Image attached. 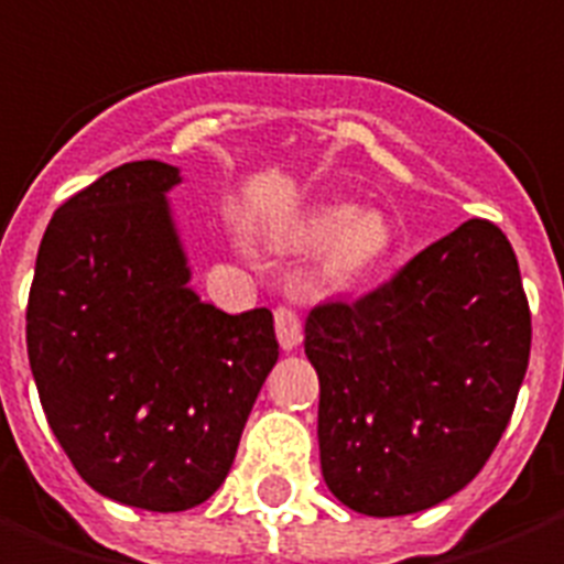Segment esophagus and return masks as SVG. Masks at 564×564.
<instances>
[{"mask_svg": "<svg viewBox=\"0 0 564 564\" xmlns=\"http://www.w3.org/2000/svg\"><path fill=\"white\" fill-rule=\"evenodd\" d=\"M274 332H278V340H281V349H295L302 344V319L295 314L293 307H278L274 311Z\"/></svg>", "mask_w": 564, "mask_h": 564, "instance_id": "esophagus-1", "label": "esophagus"}]
</instances>
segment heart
Instances as JSON below:
<instances>
[{
    "instance_id": "obj_1",
    "label": "heart",
    "mask_w": 564,
    "mask_h": 564,
    "mask_svg": "<svg viewBox=\"0 0 564 564\" xmlns=\"http://www.w3.org/2000/svg\"><path fill=\"white\" fill-rule=\"evenodd\" d=\"M290 245L299 250H319L328 245V274L337 283H352L386 260L391 229L377 212L352 215L349 206H325L290 232Z\"/></svg>"
}]
</instances>
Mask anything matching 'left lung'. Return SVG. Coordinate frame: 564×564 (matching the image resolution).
I'll use <instances>...</instances> for the list:
<instances>
[{"label":"left lung","instance_id":"left-lung-1","mask_svg":"<svg viewBox=\"0 0 564 564\" xmlns=\"http://www.w3.org/2000/svg\"><path fill=\"white\" fill-rule=\"evenodd\" d=\"M532 316L514 248L473 218L358 302L316 304L319 463L358 514L403 517L481 473L514 412Z\"/></svg>","mask_w":564,"mask_h":564}]
</instances>
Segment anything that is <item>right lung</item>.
Instances as JSON below:
<instances>
[{
	"label": "right lung",
	"instance_id": "obj_1",
	"mask_svg": "<svg viewBox=\"0 0 564 564\" xmlns=\"http://www.w3.org/2000/svg\"><path fill=\"white\" fill-rule=\"evenodd\" d=\"M178 182V166L131 161L65 199L26 307L37 398L74 469L161 514L224 484L278 361L269 307L224 314L187 286L166 203Z\"/></svg>",
	"mask_w": 564,
	"mask_h": 564
}]
</instances>
